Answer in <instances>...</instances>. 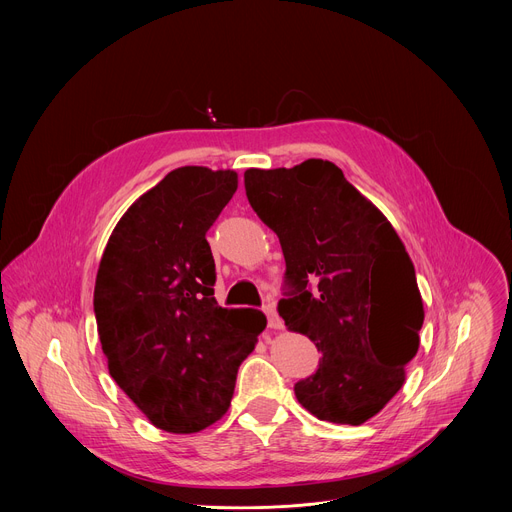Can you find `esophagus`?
Wrapping results in <instances>:
<instances>
[{"label":"esophagus","instance_id":"34e87169","mask_svg":"<svg viewBox=\"0 0 512 512\" xmlns=\"http://www.w3.org/2000/svg\"><path fill=\"white\" fill-rule=\"evenodd\" d=\"M263 312H265V316H267L269 328H273V330H281V328H283V322H281V318L277 316V310H275L273 304H265V306H263Z\"/></svg>","mask_w":512,"mask_h":512}]
</instances>
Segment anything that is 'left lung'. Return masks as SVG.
Instances as JSON below:
<instances>
[{"instance_id":"left-lung-1","label":"left lung","mask_w":512,"mask_h":512,"mask_svg":"<svg viewBox=\"0 0 512 512\" xmlns=\"http://www.w3.org/2000/svg\"><path fill=\"white\" fill-rule=\"evenodd\" d=\"M245 190L285 257L279 316L322 352L296 397L322 421L360 425L397 395L419 348L423 302L405 245L328 160L251 168Z\"/></svg>"}]
</instances>
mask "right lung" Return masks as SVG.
<instances>
[{
	"instance_id": "1",
	"label": "right lung",
	"mask_w": 512,
	"mask_h": 512,
	"mask_svg": "<svg viewBox=\"0 0 512 512\" xmlns=\"http://www.w3.org/2000/svg\"><path fill=\"white\" fill-rule=\"evenodd\" d=\"M237 172L184 166L119 218L95 281L109 375L156 427L194 433L221 419L267 318L214 300L206 231L237 192Z\"/></svg>"
}]
</instances>
